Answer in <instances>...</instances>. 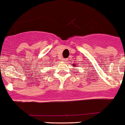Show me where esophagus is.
<instances>
[{
  "instance_id": "obj_1",
  "label": "esophagus",
  "mask_w": 125,
  "mask_h": 125,
  "mask_svg": "<svg viewBox=\"0 0 125 125\" xmlns=\"http://www.w3.org/2000/svg\"><path fill=\"white\" fill-rule=\"evenodd\" d=\"M62 61L63 62H66V61H67V59H62Z\"/></svg>"
}]
</instances>
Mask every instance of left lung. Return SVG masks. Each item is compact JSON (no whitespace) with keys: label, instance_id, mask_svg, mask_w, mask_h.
Returning <instances> with one entry per match:
<instances>
[{"label":"left lung","instance_id":"obj_1","mask_svg":"<svg viewBox=\"0 0 125 125\" xmlns=\"http://www.w3.org/2000/svg\"><path fill=\"white\" fill-rule=\"evenodd\" d=\"M75 65H77V64H73V66H74V67H76V66H75Z\"/></svg>","mask_w":125,"mask_h":125}]
</instances>
